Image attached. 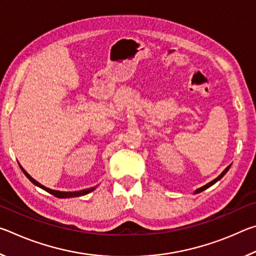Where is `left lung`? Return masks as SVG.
<instances>
[{
    "instance_id": "8db88e82",
    "label": "left lung",
    "mask_w": 256,
    "mask_h": 256,
    "mask_svg": "<svg viewBox=\"0 0 256 256\" xmlns=\"http://www.w3.org/2000/svg\"><path fill=\"white\" fill-rule=\"evenodd\" d=\"M230 166H232V164H229V166L226 168V170H224L222 172V174H220V175H219L218 177H216V178H214V180H211L210 183H208V184H206L204 186H202V188H198V190H194V194H196V193H200V192H202V190H206V188H209L210 186H212V185H214V183H216V182H218L219 180H222V177L224 176V174H226V172L229 170V168H230Z\"/></svg>"
}]
</instances>
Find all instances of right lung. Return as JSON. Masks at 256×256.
I'll return each instance as SVG.
<instances>
[{
	"label": "right lung",
	"instance_id": "right-lung-1",
	"mask_svg": "<svg viewBox=\"0 0 256 256\" xmlns=\"http://www.w3.org/2000/svg\"><path fill=\"white\" fill-rule=\"evenodd\" d=\"M20 168L21 170L24 172V174L27 176V178L32 182V184H34L36 186H38V188H42L44 190H46V192H48L50 194H52V196H54L56 198H76V196H86V194H88L90 192H92L94 190H96L97 185L94 186V188H84V190H74V192H63V190H52V188H46V186L42 185L40 182H37L36 180H34L32 176H30L27 172H26L24 170V167L21 166L20 164Z\"/></svg>",
	"mask_w": 256,
	"mask_h": 256
}]
</instances>
